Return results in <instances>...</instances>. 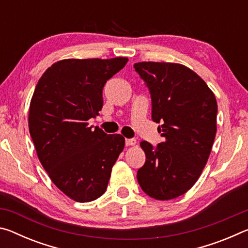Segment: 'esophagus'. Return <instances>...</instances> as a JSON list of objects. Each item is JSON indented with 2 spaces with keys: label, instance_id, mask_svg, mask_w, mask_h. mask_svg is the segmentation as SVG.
I'll use <instances>...</instances> for the list:
<instances>
[{
  "label": "esophagus",
  "instance_id": "34e87169",
  "mask_svg": "<svg viewBox=\"0 0 248 248\" xmlns=\"http://www.w3.org/2000/svg\"><path fill=\"white\" fill-rule=\"evenodd\" d=\"M136 143H137L136 139H125V145H127V146L136 145Z\"/></svg>",
  "mask_w": 248,
  "mask_h": 248
}]
</instances>
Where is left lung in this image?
Here are the masks:
<instances>
[{
    "label": "left lung",
    "instance_id": "1",
    "mask_svg": "<svg viewBox=\"0 0 248 248\" xmlns=\"http://www.w3.org/2000/svg\"><path fill=\"white\" fill-rule=\"evenodd\" d=\"M134 69L149 87L152 120L164 141L140 145L145 163L137 178L146 195L170 200L184 195L202 173L217 133L213 92L187 66L170 62H138Z\"/></svg>",
    "mask_w": 248,
    "mask_h": 248
}]
</instances>
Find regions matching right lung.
<instances>
[{"label":"right lung","instance_id":"right-lung-1","mask_svg":"<svg viewBox=\"0 0 248 248\" xmlns=\"http://www.w3.org/2000/svg\"><path fill=\"white\" fill-rule=\"evenodd\" d=\"M128 58L65 59L46 70L31 100L29 133L52 183L69 198L90 202L108 186L124 148L120 134L89 127L103 108V89Z\"/></svg>","mask_w":248,"mask_h":248}]
</instances>
